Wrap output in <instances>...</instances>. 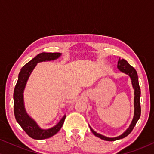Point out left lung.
I'll return each mask as SVG.
<instances>
[{
  "instance_id": "1",
  "label": "left lung",
  "mask_w": 154,
  "mask_h": 154,
  "mask_svg": "<svg viewBox=\"0 0 154 154\" xmlns=\"http://www.w3.org/2000/svg\"><path fill=\"white\" fill-rule=\"evenodd\" d=\"M117 69L120 72L128 75L129 77H130V79H131L132 88H133L134 89V116L133 119L132 120V122L130 125V126H129V128L127 129L122 135L117 136V137H106V136H104L103 135H101V134H99L98 133V132L94 131V130L91 128V127L89 125L90 129H91V130L93 133V135L96 136V137H98L100 139L107 141L117 140L122 139L124 137H126V136H128L129 134L132 132V130H133L134 127L135 126L137 122L138 121L141 113L140 104V88L139 86L138 77H137V72H136V70L131 66V65L129 64V63L126 61V60L123 59H121L120 58H119V60H118Z\"/></svg>"
}]
</instances>
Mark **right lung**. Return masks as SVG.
I'll use <instances>...</instances> for the list:
<instances>
[{
  "instance_id": "right-lung-1",
  "label": "right lung",
  "mask_w": 154,
  "mask_h": 154,
  "mask_svg": "<svg viewBox=\"0 0 154 154\" xmlns=\"http://www.w3.org/2000/svg\"><path fill=\"white\" fill-rule=\"evenodd\" d=\"M61 56V53H41L37 55L31 61L26 63L21 69L18 76V80L14 91V115L17 122L29 137L35 140H43L49 138L56 135L59 131L64 122L66 114L52 128L42 129L38 123L26 113L24 101V91L28 79L33 69L38 63L43 61H50L58 59Z\"/></svg>"
}]
</instances>
